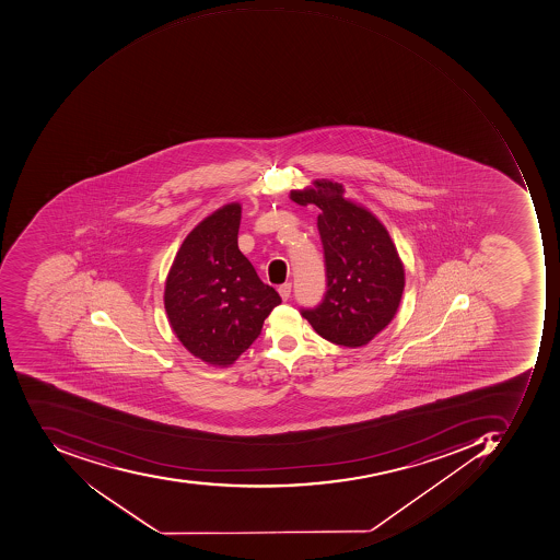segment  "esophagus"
<instances>
[{"label":"esophagus","mask_w":560,"mask_h":560,"mask_svg":"<svg viewBox=\"0 0 560 560\" xmlns=\"http://www.w3.org/2000/svg\"><path fill=\"white\" fill-rule=\"evenodd\" d=\"M278 293L282 301L289 300V296H291V282H284V284L279 285Z\"/></svg>","instance_id":"obj_1"}]
</instances>
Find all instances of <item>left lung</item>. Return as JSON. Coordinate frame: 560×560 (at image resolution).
<instances>
[{"mask_svg":"<svg viewBox=\"0 0 560 560\" xmlns=\"http://www.w3.org/2000/svg\"><path fill=\"white\" fill-rule=\"evenodd\" d=\"M298 206H316L325 250V300L304 310L319 337L348 348L369 345L399 310L406 269L387 228L359 201L345 197L341 183L313 179L289 191Z\"/></svg>","mask_w":560,"mask_h":560,"instance_id":"8db88e82","label":"left lung"}]
</instances>
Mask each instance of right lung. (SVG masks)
<instances>
[{
	"label": "right lung",
	"mask_w": 560,
	"mask_h": 560,
	"mask_svg": "<svg viewBox=\"0 0 560 560\" xmlns=\"http://www.w3.org/2000/svg\"><path fill=\"white\" fill-rule=\"evenodd\" d=\"M242 206L231 201L198 222L179 245L165 281L170 326L195 359L234 365L281 303L237 244Z\"/></svg>",
	"instance_id": "obj_1"
}]
</instances>
